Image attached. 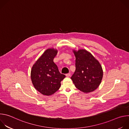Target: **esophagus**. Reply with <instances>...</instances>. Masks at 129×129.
Returning <instances> with one entry per match:
<instances>
[{"instance_id": "1", "label": "esophagus", "mask_w": 129, "mask_h": 129, "mask_svg": "<svg viewBox=\"0 0 129 129\" xmlns=\"http://www.w3.org/2000/svg\"><path fill=\"white\" fill-rule=\"evenodd\" d=\"M66 76L67 77H69L70 76V73H67V74H66Z\"/></svg>"}]
</instances>
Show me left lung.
<instances>
[{
  "label": "left lung",
  "mask_w": 129,
  "mask_h": 129,
  "mask_svg": "<svg viewBox=\"0 0 129 129\" xmlns=\"http://www.w3.org/2000/svg\"><path fill=\"white\" fill-rule=\"evenodd\" d=\"M76 57V71L72 80L76 87L84 93L95 90L101 83L103 70L98 60L84 49L73 50Z\"/></svg>",
  "instance_id": "1"
}]
</instances>
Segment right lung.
<instances>
[{"mask_svg":"<svg viewBox=\"0 0 129 129\" xmlns=\"http://www.w3.org/2000/svg\"><path fill=\"white\" fill-rule=\"evenodd\" d=\"M58 50L47 49L33 65L30 78L35 88L44 95L54 94L61 87V82L65 78L53 62Z\"/></svg>","mask_w":129,"mask_h":129,"instance_id":"obj_1","label":"right lung"}]
</instances>
